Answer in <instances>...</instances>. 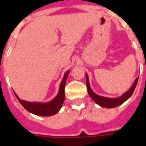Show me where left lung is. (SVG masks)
<instances>
[{"mask_svg": "<svg viewBox=\"0 0 146 146\" xmlns=\"http://www.w3.org/2000/svg\"><path fill=\"white\" fill-rule=\"evenodd\" d=\"M138 77L135 79V82L132 84V86L130 88L128 91H127L125 93H123L120 97L119 98H107V97H103L101 95H98L95 94V92L92 91L90 86V83H89V78L88 74L86 73V84H87V88H88V92L90 97L93 99V101L95 102L98 105L104 108H114L118 106L119 105L123 104L124 102H126L128 99L133 94V92L135 91V87L137 85L138 83Z\"/></svg>", "mask_w": 146, "mask_h": 146, "instance_id": "left-lung-1", "label": "left lung"}]
</instances>
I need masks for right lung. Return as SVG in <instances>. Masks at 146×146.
I'll return each mask as SVG.
<instances>
[{
    "mask_svg": "<svg viewBox=\"0 0 146 146\" xmlns=\"http://www.w3.org/2000/svg\"><path fill=\"white\" fill-rule=\"evenodd\" d=\"M69 73H70V70H68L66 73H65L63 79L60 84L59 91H58V95L51 101L48 102H44V103H43V102H30L20 99L14 92L15 95L16 96L19 102L21 103V105L28 112L37 115V116H49L54 115L60 110L62 106V104H63L64 99H65V85H66V79Z\"/></svg>",
    "mask_w": 146,
    "mask_h": 146,
    "instance_id": "add662e5",
    "label": "right lung"
}]
</instances>
